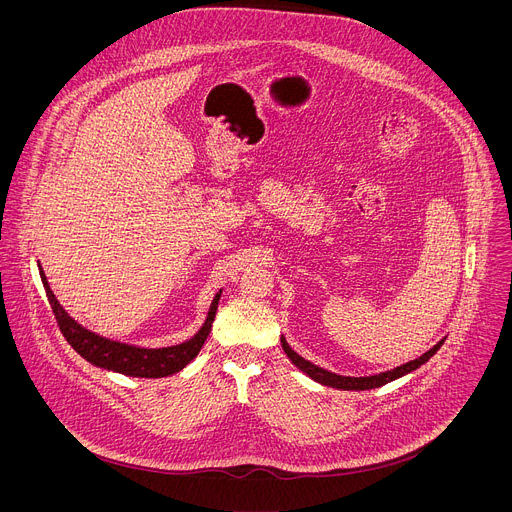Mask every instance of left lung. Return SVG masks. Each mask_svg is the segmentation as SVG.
Returning a JSON list of instances; mask_svg holds the SVG:
<instances>
[{
    "label": "left lung",
    "instance_id": "left-lung-1",
    "mask_svg": "<svg viewBox=\"0 0 512 512\" xmlns=\"http://www.w3.org/2000/svg\"><path fill=\"white\" fill-rule=\"evenodd\" d=\"M444 344V340L437 342L433 348H429L425 354H421L419 358L415 360H409L405 364H401V367L393 369V371H387V373H379V375H371V377H342V375H336V373H330L326 369H320L316 367V364H312L310 360L302 358L298 352L291 350V346L285 342V338L281 336V346H283V352L289 356V360L296 364V367L300 371H304L310 379H314L316 383H322L326 387H334V389H342V391H367V389H377V387H383L415 369H419L421 364H425L437 350H440V346Z\"/></svg>",
    "mask_w": 512,
    "mask_h": 512
}]
</instances>
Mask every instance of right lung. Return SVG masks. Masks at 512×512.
I'll return each instance as SVG.
<instances>
[{"instance_id":"obj_1","label":"right lung","mask_w":512,"mask_h":512,"mask_svg":"<svg viewBox=\"0 0 512 512\" xmlns=\"http://www.w3.org/2000/svg\"><path fill=\"white\" fill-rule=\"evenodd\" d=\"M40 277H42V283L46 289L50 308L54 312V318H56L58 328L64 334L66 342L75 348L85 360L95 364V367L115 371V373H121L127 377H139V379L170 377V375L182 371L190 360H194V356L200 352L202 344L206 342V338L210 334V328H212V322L216 316V308H218V300H221V294H216V298L210 304L206 322L190 340L176 344V346H166V348H139V346L103 338V336L83 328L81 324H77L62 310V306L54 298L42 267H40Z\"/></svg>"}]
</instances>
